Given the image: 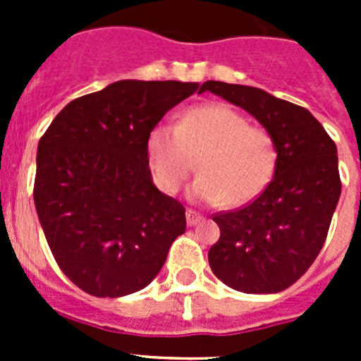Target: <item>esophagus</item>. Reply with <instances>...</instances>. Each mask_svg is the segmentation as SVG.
Returning a JSON list of instances; mask_svg holds the SVG:
<instances>
[{
	"label": "esophagus",
	"mask_w": 361,
	"mask_h": 361,
	"mask_svg": "<svg viewBox=\"0 0 361 361\" xmlns=\"http://www.w3.org/2000/svg\"><path fill=\"white\" fill-rule=\"evenodd\" d=\"M186 222H188V226H197L199 222H202V216H200L197 212H193V209H188Z\"/></svg>",
	"instance_id": "esophagus-1"
}]
</instances>
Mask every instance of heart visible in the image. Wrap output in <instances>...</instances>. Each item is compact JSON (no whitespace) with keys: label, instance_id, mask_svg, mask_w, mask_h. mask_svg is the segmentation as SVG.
<instances>
[{"label":"heart","instance_id":"1","mask_svg":"<svg viewBox=\"0 0 361 361\" xmlns=\"http://www.w3.org/2000/svg\"><path fill=\"white\" fill-rule=\"evenodd\" d=\"M146 155L153 180L166 193L180 190L199 159L200 177L191 197L226 206H242L260 195L279 159L271 133L250 126L226 104H202L188 110L177 126H155Z\"/></svg>","mask_w":361,"mask_h":361}]
</instances>
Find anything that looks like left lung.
<instances>
[{
    "label": "left lung",
    "mask_w": 361,
    "mask_h": 361,
    "mask_svg": "<svg viewBox=\"0 0 361 361\" xmlns=\"http://www.w3.org/2000/svg\"><path fill=\"white\" fill-rule=\"evenodd\" d=\"M200 90L255 117L275 141L276 168L251 204L213 216L220 238L208 253L219 280L250 295L288 289L311 267L342 193L336 145L309 110L255 86L206 81Z\"/></svg>",
    "instance_id": "8db88e82"
}]
</instances>
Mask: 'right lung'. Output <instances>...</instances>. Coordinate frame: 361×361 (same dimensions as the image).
Instances as JSON below:
<instances>
[{
    "instance_id": "1",
    "label": "right lung",
    "mask_w": 361,
    "mask_h": 361,
    "mask_svg": "<svg viewBox=\"0 0 361 361\" xmlns=\"http://www.w3.org/2000/svg\"><path fill=\"white\" fill-rule=\"evenodd\" d=\"M199 86L111 82L70 101L39 139L37 216L57 266L88 295L117 298L145 289L186 231L183 204L153 184L146 141Z\"/></svg>"
}]
</instances>
